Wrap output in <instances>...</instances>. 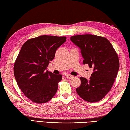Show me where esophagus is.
Returning a JSON list of instances; mask_svg holds the SVG:
<instances>
[{"label": "esophagus", "mask_w": 130, "mask_h": 130, "mask_svg": "<svg viewBox=\"0 0 130 130\" xmlns=\"http://www.w3.org/2000/svg\"><path fill=\"white\" fill-rule=\"evenodd\" d=\"M65 77L69 79H71L73 78V76L71 75H70V74H67V75H65Z\"/></svg>", "instance_id": "obj_1"}]
</instances>
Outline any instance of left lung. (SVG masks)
Masks as SVG:
<instances>
[{
    "mask_svg": "<svg viewBox=\"0 0 130 130\" xmlns=\"http://www.w3.org/2000/svg\"><path fill=\"white\" fill-rule=\"evenodd\" d=\"M72 42L81 50L83 64L93 69L89 80L80 77L76 92L84 101L96 102L106 96L114 83L120 67L117 54L106 38L85 34L73 36Z\"/></svg>",
    "mask_w": 130,
    "mask_h": 130,
    "instance_id": "8db88e82",
    "label": "left lung"
}]
</instances>
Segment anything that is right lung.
Segmentation results:
<instances>
[{
    "label": "right lung",
    "instance_id": "obj_1",
    "mask_svg": "<svg viewBox=\"0 0 130 130\" xmlns=\"http://www.w3.org/2000/svg\"><path fill=\"white\" fill-rule=\"evenodd\" d=\"M66 39L65 36L42 35L28 40L22 46L14 74L22 92L34 103H46L56 93L62 76L46 69Z\"/></svg>",
    "mask_w": 130,
    "mask_h": 130
}]
</instances>
